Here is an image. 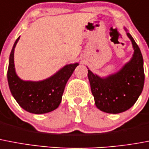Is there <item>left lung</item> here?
<instances>
[{
    "label": "left lung",
    "mask_w": 149,
    "mask_h": 149,
    "mask_svg": "<svg viewBox=\"0 0 149 149\" xmlns=\"http://www.w3.org/2000/svg\"><path fill=\"white\" fill-rule=\"evenodd\" d=\"M127 35L135 50L132 58L118 72L102 78L88 70L91 93L98 109L111 114L123 112L134 105L145 82L143 58L140 48L129 33Z\"/></svg>",
    "instance_id": "left-lung-1"
}]
</instances>
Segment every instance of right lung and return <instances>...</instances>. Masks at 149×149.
Masks as SVG:
<instances>
[{
    "instance_id": "add662e5",
    "label": "right lung",
    "mask_w": 149,
    "mask_h": 149,
    "mask_svg": "<svg viewBox=\"0 0 149 149\" xmlns=\"http://www.w3.org/2000/svg\"><path fill=\"white\" fill-rule=\"evenodd\" d=\"M20 37L14 42L9 58L8 81L10 92L17 102L27 111L45 114L54 111L61 102L68 80L78 65H68L54 75L41 81H24L17 77L14 69V52Z\"/></svg>"
}]
</instances>
